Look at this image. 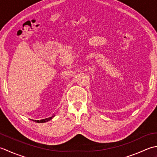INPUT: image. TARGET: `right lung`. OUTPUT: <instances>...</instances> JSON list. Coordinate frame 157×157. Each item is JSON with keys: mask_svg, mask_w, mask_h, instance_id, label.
Returning <instances> with one entry per match:
<instances>
[{"mask_svg": "<svg viewBox=\"0 0 157 157\" xmlns=\"http://www.w3.org/2000/svg\"><path fill=\"white\" fill-rule=\"evenodd\" d=\"M53 117L54 116H52L49 118H47V119H42V120H32V121H34V122H36V123H45V122H47V121L52 120Z\"/></svg>", "mask_w": 157, "mask_h": 157, "instance_id": "add662e5", "label": "right lung"}]
</instances>
